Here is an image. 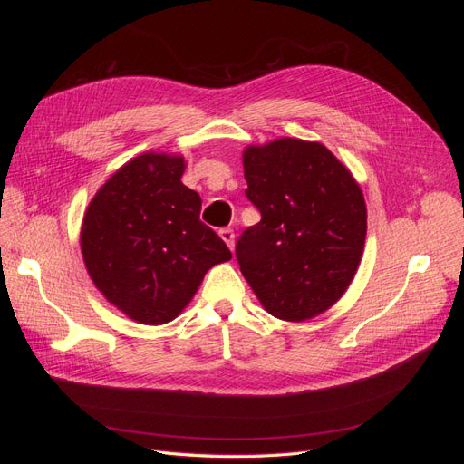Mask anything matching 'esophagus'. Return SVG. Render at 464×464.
I'll list each match as a JSON object with an SVG mask.
<instances>
[{"label": "esophagus", "instance_id": "34e87169", "mask_svg": "<svg viewBox=\"0 0 464 464\" xmlns=\"http://www.w3.org/2000/svg\"><path fill=\"white\" fill-rule=\"evenodd\" d=\"M218 234H220V237L224 240V244H227L230 249H234V230L222 228Z\"/></svg>", "mask_w": 464, "mask_h": 464}]
</instances>
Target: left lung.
<instances>
[{"label": "left lung", "mask_w": 464, "mask_h": 464, "mask_svg": "<svg viewBox=\"0 0 464 464\" xmlns=\"http://www.w3.org/2000/svg\"><path fill=\"white\" fill-rule=\"evenodd\" d=\"M246 195L261 220L236 242V259L271 315L312 319L358 271L366 201L348 168L321 143L283 137L244 150Z\"/></svg>", "instance_id": "8db88e82"}]
</instances>
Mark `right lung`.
<instances>
[{
	"label": "right lung",
	"mask_w": 464,
	"mask_h": 464,
	"mask_svg": "<svg viewBox=\"0 0 464 464\" xmlns=\"http://www.w3.org/2000/svg\"><path fill=\"white\" fill-rule=\"evenodd\" d=\"M179 154L145 152L96 191L82 218L81 251L94 286L145 325L172 321L205 273L232 254L199 220L201 198L181 184Z\"/></svg>",
	"instance_id": "add662e5"
}]
</instances>
